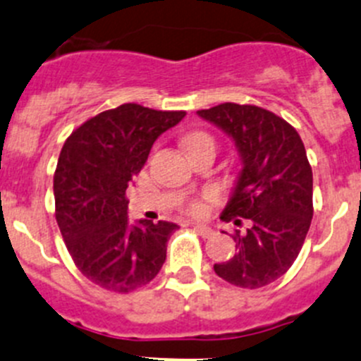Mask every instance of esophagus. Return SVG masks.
I'll use <instances>...</instances> for the list:
<instances>
[{"label":"esophagus","mask_w":361,"mask_h":361,"mask_svg":"<svg viewBox=\"0 0 361 361\" xmlns=\"http://www.w3.org/2000/svg\"><path fill=\"white\" fill-rule=\"evenodd\" d=\"M194 231L197 234H201L202 238H209L213 234V229L212 227H208V226H201V224H197V226H194Z\"/></svg>","instance_id":"34e87169"}]
</instances>
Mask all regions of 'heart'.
<instances>
[{
	"instance_id": "obj_1",
	"label": "heart",
	"mask_w": 361,
	"mask_h": 361,
	"mask_svg": "<svg viewBox=\"0 0 361 361\" xmlns=\"http://www.w3.org/2000/svg\"><path fill=\"white\" fill-rule=\"evenodd\" d=\"M202 141H212V137H209L208 134H204V132H194V134L187 135V139H185V146L195 145V142H202ZM215 199H216L215 194H213V192H208L202 199H195V201H192L190 204H188V212L195 216L204 215V213L208 212L209 202H213Z\"/></svg>"
}]
</instances>
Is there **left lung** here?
I'll list each match as a JSON object with an SVG mask.
<instances>
[{
	"label": "left lung",
	"mask_w": 361,
	"mask_h": 361,
	"mask_svg": "<svg viewBox=\"0 0 361 361\" xmlns=\"http://www.w3.org/2000/svg\"><path fill=\"white\" fill-rule=\"evenodd\" d=\"M234 141L241 171L224 220H250L236 231V254L213 266L229 284L257 289L291 268L312 220V167L298 132L271 111L226 102L197 111Z\"/></svg>",
	"instance_id": "left-lung-1"
}]
</instances>
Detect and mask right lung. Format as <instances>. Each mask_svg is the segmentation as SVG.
Here are the masks:
<instances>
[{
	"instance_id": "right-lung-1",
	"label": "right lung",
	"mask_w": 361,
	"mask_h": 361,
	"mask_svg": "<svg viewBox=\"0 0 361 361\" xmlns=\"http://www.w3.org/2000/svg\"><path fill=\"white\" fill-rule=\"evenodd\" d=\"M123 104L84 121L63 145L54 173L56 222L80 274L99 288L130 293L157 277L176 224L128 222V185L153 142L185 118Z\"/></svg>"
}]
</instances>
